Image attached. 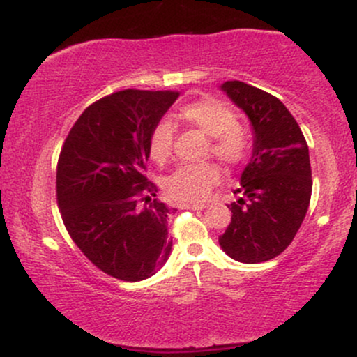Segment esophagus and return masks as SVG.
I'll list each match as a JSON object with an SVG mask.
<instances>
[{"label":"esophagus","mask_w":357,"mask_h":357,"mask_svg":"<svg viewBox=\"0 0 357 357\" xmlns=\"http://www.w3.org/2000/svg\"><path fill=\"white\" fill-rule=\"evenodd\" d=\"M183 210H195V211H199V210H204L206 208V204L204 203H199V204H181Z\"/></svg>","instance_id":"34e87169"}]
</instances>
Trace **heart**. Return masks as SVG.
<instances>
[{
  "mask_svg": "<svg viewBox=\"0 0 357 357\" xmlns=\"http://www.w3.org/2000/svg\"><path fill=\"white\" fill-rule=\"evenodd\" d=\"M174 117L192 129H198L204 136L211 137L210 153L228 166H235L247 158L250 137L247 129L240 124L227 102L220 99H199L184 104L176 110ZM174 141V127L162 119L153 127L147 141L151 159L158 165H165L169 159ZM221 178L220 167L213 162L188 165L173 171L165 178L162 188L166 196L176 203L195 204L208 198L211 188Z\"/></svg>",
  "mask_w": 357,
  "mask_h": 357,
  "instance_id": "heart-1",
  "label": "heart"
}]
</instances>
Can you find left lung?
Listing matches in <instances>:
<instances>
[{"mask_svg":"<svg viewBox=\"0 0 357 357\" xmlns=\"http://www.w3.org/2000/svg\"><path fill=\"white\" fill-rule=\"evenodd\" d=\"M233 104L247 114L253 151L240 178V198L220 247L241 264L280 255L305 218L312 195L309 147L297 121L277 97L240 80L221 84Z\"/></svg>","mask_w":357,"mask_h":357,"instance_id":"left-lung-1","label":"left lung"}]
</instances>
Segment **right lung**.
<instances>
[{"label": "right lung", "mask_w": 357, "mask_h": 357, "mask_svg": "<svg viewBox=\"0 0 357 357\" xmlns=\"http://www.w3.org/2000/svg\"><path fill=\"white\" fill-rule=\"evenodd\" d=\"M178 97L134 89L104 97L84 110L61 147L56 199L65 228L119 280L149 278L171 255L167 215L176 210L153 199L158 188L144 169L151 130Z\"/></svg>", "instance_id": "obj_1"}]
</instances>
